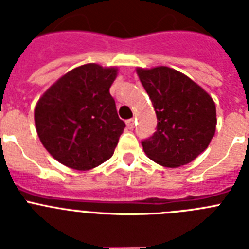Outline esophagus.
<instances>
[{
  "label": "esophagus",
  "mask_w": 249,
  "mask_h": 249,
  "mask_svg": "<svg viewBox=\"0 0 249 249\" xmlns=\"http://www.w3.org/2000/svg\"><path fill=\"white\" fill-rule=\"evenodd\" d=\"M126 126H127V128L128 129H133L135 128V120H127L126 121Z\"/></svg>",
  "instance_id": "esophagus-1"
}]
</instances>
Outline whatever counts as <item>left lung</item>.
<instances>
[{
  "instance_id": "8db88e82",
  "label": "left lung",
  "mask_w": 249,
  "mask_h": 249,
  "mask_svg": "<svg viewBox=\"0 0 249 249\" xmlns=\"http://www.w3.org/2000/svg\"><path fill=\"white\" fill-rule=\"evenodd\" d=\"M157 116V131L142 142L153 162L177 168L198 157L215 132V105L190 77L158 66L136 70Z\"/></svg>"
}]
</instances>
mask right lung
<instances>
[{"label":"right lung","instance_id":"1","mask_svg":"<svg viewBox=\"0 0 249 249\" xmlns=\"http://www.w3.org/2000/svg\"><path fill=\"white\" fill-rule=\"evenodd\" d=\"M117 72V67L82 65L41 96L35 108L37 135L59 163L89 171L112 157L126 127L109 93Z\"/></svg>","mask_w":249,"mask_h":249}]
</instances>
